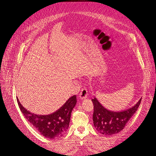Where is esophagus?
<instances>
[{"label": "esophagus", "mask_w": 156, "mask_h": 156, "mask_svg": "<svg viewBox=\"0 0 156 156\" xmlns=\"http://www.w3.org/2000/svg\"><path fill=\"white\" fill-rule=\"evenodd\" d=\"M87 96H88L87 90L85 88H84L81 90V92L79 93V99H80V100H84V99L87 98Z\"/></svg>", "instance_id": "esophagus-1"}]
</instances>
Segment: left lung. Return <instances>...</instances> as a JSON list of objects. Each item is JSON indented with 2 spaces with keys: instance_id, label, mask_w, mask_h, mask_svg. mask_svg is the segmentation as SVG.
I'll return each instance as SVG.
<instances>
[{
  "instance_id": "obj_1",
  "label": "left lung",
  "mask_w": 156,
  "mask_h": 156,
  "mask_svg": "<svg viewBox=\"0 0 156 156\" xmlns=\"http://www.w3.org/2000/svg\"><path fill=\"white\" fill-rule=\"evenodd\" d=\"M141 99L134 106L129 108L121 111H112L107 109L94 97L92 99L94 104L93 122L96 130L106 135L119 133L137 110Z\"/></svg>"
}]
</instances>
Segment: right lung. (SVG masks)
I'll list each match as a JSON object with an SVG mask.
<instances>
[{
	"label": "right lung",
	"instance_id": "right-lung-1",
	"mask_svg": "<svg viewBox=\"0 0 156 156\" xmlns=\"http://www.w3.org/2000/svg\"><path fill=\"white\" fill-rule=\"evenodd\" d=\"M17 100L27 120L45 137L54 139L62 136L68 129L72 111L77 103V97L74 95L69 98L59 109L47 115L32 113L22 105L18 98Z\"/></svg>",
	"mask_w": 156,
	"mask_h": 156
}]
</instances>
